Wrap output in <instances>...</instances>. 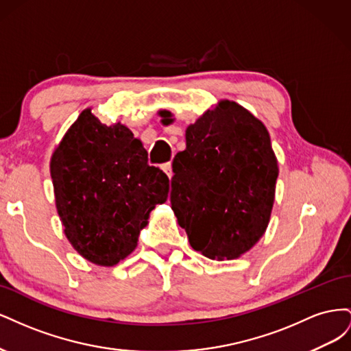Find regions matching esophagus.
Segmentation results:
<instances>
[{
    "mask_svg": "<svg viewBox=\"0 0 351 351\" xmlns=\"http://www.w3.org/2000/svg\"><path fill=\"white\" fill-rule=\"evenodd\" d=\"M161 168H162V171L168 176V178H171V177H173V165H171V162H165V164H162V165H161Z\"/></svg>",
    "mask_w": 351,
    "mask_h": 351,
    "instance_id": "34e87169",
    "label": "esophagus"
}]
</instances>
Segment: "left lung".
Segmentation results:
<instances>
[{"instance_id": "obj_1", "label": "left lung", "mask_w": 351, "mask_h": 351, "mask_svg": "<svg viewBox=\"0 0 351 351\" xmlns=\"http://www.w3.org/2000/svg\"><path fill=\"white\" fill-rule=\"evenodd\" d=\"M173 173L171 208L195 250L234 259L263 236L278 165L268 130L247 110L222 101L189 125Z\"/></svg>"}]
</instances>
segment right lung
<instances>
[{
  "mask_svg": "<svg viewBox=\"0 0 351 351\" xmlns=\"http://www.w3.org/2000/svg\"><path fill=\"white\" fill-rule=\"evenodd\" d=\"M64 232L83 258L112 267L137 246L149 212L168 197L169 180L125 125L102 124L84 110L51 159Z\"/></svg>",
  "mask_w": 351,
  "mask_h": 351,
  "instance_id": "obj_1",
  "label": "right lung"
}]
</instances>
